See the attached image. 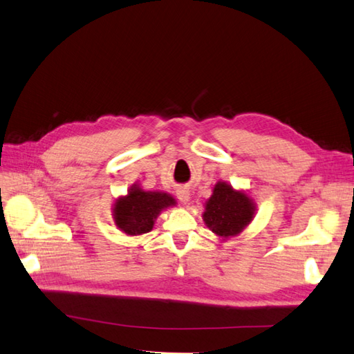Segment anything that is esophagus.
Here are the masks:
<instances>
[{"instance_id":"1","label":"esophagus","mask_w":354,"mask_h":354,"mask_svg":"<svg viewBox=\"0 0 354 354\" xmlns=\"http://www.w3.org/2000/svg\"><path fill=\"white\" fill-rule=\"evenodd\" d=\"M176 196H178V199L181 201V202H189V199H190V192L187 190V189H179L178 192H176Z\"/></svg>"}]
</instances>
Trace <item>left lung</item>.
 <instances>
[{
    "mask_svg": "<svg viewBox=\"0 0 354 354\" xmlns=\"http://www.w3.org/2000/svg\"><path fill=\"white\" fill-rule=\"evenodd\" d=\"M252 201L245 193L234 192L228 184L219 183L207 202L204 221L217 236L232 237L252 221Z\"/></svg>",
    "mask_w": 354,
    "mask_h": 354,
    "instance_id": "1",
    "label": "left lung"
}]
</instances>
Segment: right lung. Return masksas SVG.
Returning a JSON list of instances; mask_svg holds the SVG:
<instances>
[{"instance_id": "obj_1", "label": "right lung", "mask_w": 354, "mask_h": 354, "mask_svg": "<svg viewBox=\"0 0 354 354\" xmlns=\"http://www.w3.org/2000/svg\"><path fill=\"white\" fill-rule=\"evenodd\" d=\"M173 204L175 199L167 193L132 189L126 198L115 202L114 219L117 227L126 234H146L153 228V221L158 213Z\"/></svg>"}]
</instances>
